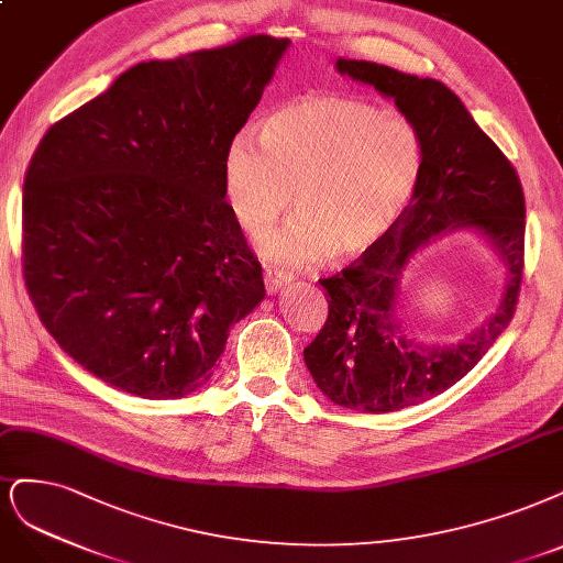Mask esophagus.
I'll return each instance as SVG.
<instances>
[{
  "instance_id": "esophagus-1",
  "label": "esophagus",
  "mask_w": 563,
  "mask_h": 563,
  "mask_svg": "<svg viewBox=\"0 0 563 563\" xmlns=\"http://www.w3.org/2000/svg\"><path fill=\"white\" fill-rule=\"evenodd\" d=\"M263 277H265L267 294H277V290H279L284 284L290 282V275H286L284 269H275V267H265Z\"/></svg>"
}]
</instances>
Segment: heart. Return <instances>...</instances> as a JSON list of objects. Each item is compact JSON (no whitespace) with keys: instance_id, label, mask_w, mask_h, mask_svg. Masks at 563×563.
Masks as SVG:
<instances>
[{"instance_id":"heart-1","label":"heart","mask_w":563,"mask_h":563,"mask_svg":"<svg viewBox=\"0 0 563 563\" xmlns=\"http://www.w3.org/2000/svg\"><path fill=\"white\" fill-rule=\"evenodd\" d=\"M426 140L405 115L354 97H302L263 125L240 130L223 153V188L242 230L261 238L296 200L298 211L261 251L284 267L379 244L412 205Z\"/></svg>"}]
</instances>
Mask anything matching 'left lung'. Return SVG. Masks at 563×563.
Returning <instances> with one entry per match:
<instances>
[{"instance_id": "8db88e82", "label": "left lung", "mask_w": 563, "mask_h": 563, "mask_svg": "<svg viewBox=\"0 0 563 563\" xmlns=\"http://www.w3.org/2000/svg\"><path fill=\"white\" fill-rule=\"evenodd\" d=\"M335 67L391 97L421 130L426 172L389 235L340 275L319 279L328 319L302 354L328 400L358 412H396L448 391L508 328L525 273V190L510 161L444 84L346 57ZM461 227L490 242L507 267V288L497 312L468 339L423 345L397 319V279L419 247Z\"/></svg>"}]
</instances>
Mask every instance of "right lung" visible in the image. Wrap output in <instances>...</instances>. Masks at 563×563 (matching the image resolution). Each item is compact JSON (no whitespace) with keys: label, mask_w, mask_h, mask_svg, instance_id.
Masks as SVG:
<instances>
[{"label":"right lung","mask_w":563,"mask_h":563,"mask_svg":"<svg viewBox=\"0 0 563 563\" xmlns=\"http://www.w3.org/2000/svg\"><path fill=\"white\" fill-rule=\"evenodd\" d=\"M251 34L130 67L53 123L23 188V277L46 331L115 389L196 391L265 298L223 153L288 48Z\"/></svg>","instance_id":"obj_1"}]
</instances>
